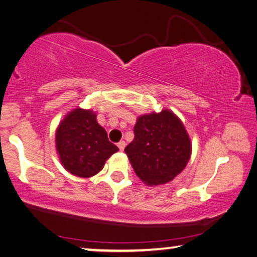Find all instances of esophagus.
Instances as JSON below:
<instances>
[{
	"instance_id": "obj_1",
	"label": "esophagus",
	"mask_w": 257,
	"mask_h": 257,
	"mask_svg": "<svg viewBox=\"0 0 257 257\" xmlns=\"http://www.w3.org/2000/svg\"><path fill=\"white\" fill-rule=\"evenodd\" d=\"M125 146H126L125 141H119L118 144H117V147H118V148H119V150H120V151H123V150L125 149Z\"/></svg>"
}]
</instances>
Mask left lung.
<instances>
[{"label":"left lung","instance_id":"obj_1","mask_svg":"<svg viewBox=\"0 0 257 257\" xmlns=\"http://www.w3.org/2000/svg\"><path fill=\"white\" fill-rule=\"evenodd\" d=\"M125 153L139 178L148 186H158L170 182L186 167L190 139L173 112H153L139 117L134 140Z\"/></svg>","mask_w":257,"mask_h":257}]
</instances>
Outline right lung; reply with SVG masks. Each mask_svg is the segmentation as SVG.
I'll return each instance as SVG.
<instances>
[{
    "label": "right lung",
    "mask_w": 257,
    "mask_h": 257,
    "mask_svg": "<svg viewBox=\"0 0 257 257\" xmlns=\"http://www.w3.org/2000/svg\"><path fill=\"white\" fill-rule=\"evenodd\" d=\"M95 116L93 111L77 108L65 117L57 130V150L62 165L81 178L99 173L107 159L118 151Z\"/></svg>",
    "instance_id": "1"
}]
</instances>
